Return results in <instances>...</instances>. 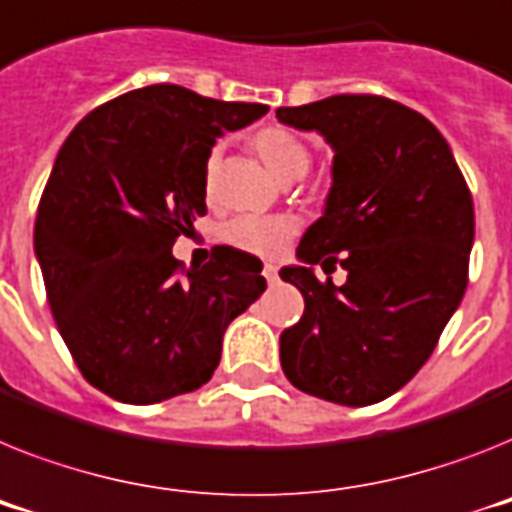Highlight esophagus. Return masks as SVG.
I'll return each instance as SVG.
<instances>
[{
  "mask_svg": "<svg viewBox=\"0 0 512 512\" xmlns=\"http://www.w3.org/2000/svg\"><path fill=\"white\" fill-rule=\"evenodd\" d=\"M263 276H265V281H268V283H278V268H276V265H265Z\"/></svg>",
  "mask_w": 512,
  "mask_h": 512,
  "instance_id": "esophagus-1",
  "label": "esophagus"
}]
</instances>
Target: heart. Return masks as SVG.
<instances>
[{"label":"heart","instance_id":"heart-1","mask_svg":"<svg viewBox=\"0 0 512 512\" xmlns=\"http://www.w3.org/2000/svg\"><path fill=\"white\" fill-rule=\"evenodd\" d=\"M252 145L270 169V174L281 182H294L307 174L309 150L294 132L283 130V127H265L252 137ZM216 166L218 148H213L205 161V195L213 192ZM294 234L296 221L291 216H236L223 226V242L257 257H276L294 239Z\"/></svg>","mask_w":512,"mask_h":512}]
</instances>
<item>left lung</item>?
Instances as JSON below:
<instances>
[{
  "label": "left lung",
  "mask_w": 512,
  "mask_h": 512,
  "mask_svg": "<svg viewBox=\"0 0 512 512\" xmlns=\"http://www.w3.org/2000/svg\"><path fill=\"white\" fill-rule=\"evenodd\" d=\"M278 122L333 148L325 210L283 281L304 296L281 333L291 385L341 406L401 390L435 351L468 283L474 203L450 145L419 111L382 96L281 106ZM341 264L347 283L316 281Z\"/></svg>",
  "instance_id": "1"
}]
</instances>
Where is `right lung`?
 Segmentation results:
<instances>
[{
  "instance_id": "right-lung-1",
  "label": "right lung",
  "mask_w": 512,
  "mask_h": 512,
  "mask_svg": "<svg viewBox=\"0 0 512 512\" xmlns=\"http://www.w3.org/2000/svg\"><path fill=\"white\" fill-rule=\"evenodd\" d=\"M265 114L161 83L103 103L64 140L33 247L72 359L114 401L148 406L205 385L229 322L265 291L242 249L216 247L200 270L171 255L208 210L216 137Z\"/></svg>"
}]
</instances>
